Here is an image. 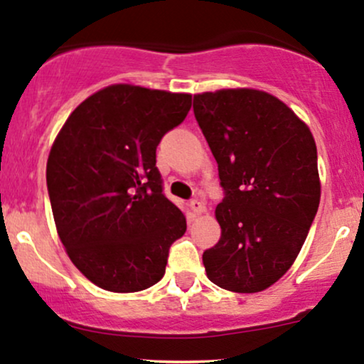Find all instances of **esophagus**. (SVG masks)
<instances>
[{
	"label": "esophagus",
	"mask_w": 364,
	"mask_h": 364,
	"mask_svg": "<svg viewBox=\"0 0 364 364\" xmlns=\"http://www.w3.org/2000/svg\"><path fill=\"white\" fill-rule=\"evenodd\" d=\"M190 207L193 208V212H195V215H202L203 214V210H205V203L202 202V200H191L190 202Z\"/></svg>",
	"instance_id": "esophagus-1"
}]
</instances>
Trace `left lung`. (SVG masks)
Instances as JSON below:
<instances>
[{"label":"left lung","instance_id":"1","mask_svg":"<svg viewBox=\"0 0 364 364\" xmlns=\"http://www.w3.org/2000/svg\"><path fill=\"white\" fill-rule=\"evenodd\" d=\"M225 196L220 240L203 252L207 277L232 292H260L294 263L320 203L310 128L269 92L220 89L193 95Z\"/></svg>","mask_w":364,"mask_h":364}]
</instances>
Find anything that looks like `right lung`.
Returning <instances> with one entry per match:
<instances>
[{
	"mask_svg": "<svg viewBox=\"0 0 364 364\" xmlns=\"http://www.w3.org/2000/svg\"><path fill=\"white\" fill-rule=\"evenodd\" d=\"M190 107V94L114 83L87 97L54 140L46 179L58 236L101 289L157 284L185 235V214L162 195L156 149Z\"/></svg>",
	"mask_w": 364,
	"mask_h": 364,
	"instance_id": "1",
	"label": "right lung"
}]
</instances>
